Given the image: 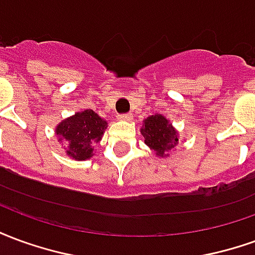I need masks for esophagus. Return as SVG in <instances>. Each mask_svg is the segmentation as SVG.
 I'll return each instance as SVG.
<instances>
[{"mask_svg":"<svg viewBox=\"0 0 255 255\" xmlns=\"http://www.w3.org/2000/svg\"><path fill=\"white\" fill-rule=\"evenodd\" d=\"M119 120H131L132 119V115L131 113H122V115H119L117 116Z\"/></svg>","mask_w":255,"mask_h":255,"instance_id":"1","label":"esophagus"}]
</instances>
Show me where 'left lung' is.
<instances>
[{"mask_svg": "<svg viewBox=\"0 0 255 255\" xmlns=\"http://www.w3.org/2000/svg\"><path fill=\"white\" fill-rule=\"evenodd\" d=\"M142 135L144 136V143L154 150L157 155H164L171 151L179 142L177 132L161 115H154L144 120Z\"/></svg>", "mask_w": 255, "mask_h": 255, "instance_id": "left-lung-1", "label": "left lung"}]
</instances>
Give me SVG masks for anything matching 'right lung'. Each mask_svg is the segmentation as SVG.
Wrapping results in <instances>:
<instances>
[{
  "label": "right lung",
  "instance_id": "obj_1",
  "mask_svg": "<svg viewBox=\"0 0 255 255\" xmlns=\"http://www.w3.org/2000/svg\"><path fill=\"white\" fill-rule=\"evenodd\" d=\"M108 123L94 111L79 112L56 128L61 142L68 144L67 153L75 160H87L93 155V144L100 142Z\"/></svg>",
  "mask_w": 255,
  "mask_h": 255
}]
</instances>
